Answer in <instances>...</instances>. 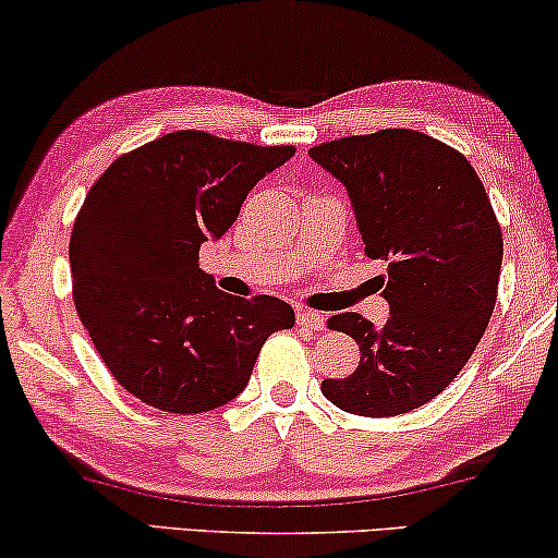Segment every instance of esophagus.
<instances>
[{
  "instance_id": "esophagus-1",
  "label": "esophagus",
  "mask_w": 558,
  "mask_h": 558,
  "mask_svg": "<svg viewBox=\"0 0 558 558\" xmlns=\"http://www.w3.org/2000/svg\"><path fill=\"white\" fill-rule=\"evenodd\" d=\"M296 325L307 330H323L325 328V317L315 310H296Z\"/></svg>"
}]
</instances>
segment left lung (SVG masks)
Instances as JSON below:
<instances>
[{"label":"left lung","instance_id":"left-lung-1","mask_svg":"<svg viewBox=\"0 0 558 558\" xmlns=\"http://www.w3.org/2000/svg\"><path fill=\"white\" fill-rule=\"evenodd\" d=\"M310 156L349 192L366 256L387 262L389 302L381 328L359 313L330 317L361 361L320 389L353 415H402L444 392L482 341L500 281V222L466 156L417 130L338 137Z\"/></svg>","mask_w":558,"mask_h":558}]
</instances>
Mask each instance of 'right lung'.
<instances>
[{"label":"right lung","mask_w":558,"mask_h":558,"mask_svg":"<svg viewBox=\"0 0 558 558\" xmlns=\"http://www.w3.org/2000/svg\"><path fill=\"white\" fill-rule=\"evenodd\" d=\"M292 156V146L179 130L114 158L86 194L69 243L74 305L141 402L194 415L235 400L266 338L294 325L287 302L226 294L199 269V245Z\"/></svg>","instance_id":"add662e5"}]
</instances>
